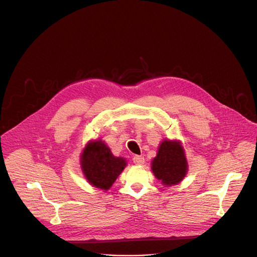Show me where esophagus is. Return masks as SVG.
Wrapping results in <instances>:
<instances>
[{
    "label": "esophagus",
    "mask_w": 257,
    "mask_h": 257,
    "mask_svg": "<svg viewBox=\"0 0 257 257\" xmlns=\"http://www.w3.org/2000/svg\"><path fill=\"white\" fill-rule=\"evenodd\" d=\"M133 162H134L135 164H138V165H142V164L145 163V158H144L143 156L135 155V156L133 157Z\"/></svg>",
    "instance_id": "esophagus-1"
}]
</instances>
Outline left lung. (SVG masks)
Here are the masks:
<instances>
[{
  "instance_id": "8db88e82",
  "label": "left lung",
  "mask_w": 257,
  "mask_h": 257,
  "mask_svg": "<svg viewBox=\"0 0 257 257\" xmlns=\"http://www.w3.org/2000/svg\"><path fill=\"white\" fill-rule=\"evenodd\" d=\"M153 174L165 186L179 184L188 172L184 149L178 141L164 140L152 161Z\"/></svg>"
}]
</instances>
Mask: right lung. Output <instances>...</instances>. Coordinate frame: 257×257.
I'll return each instance as SVG.
<instances>
[{"instance_id": "right-lung-1", "label": "right lung", "mask_w": 257, "mask_h": 257, "mask_svg": "<svg viewBox=\"0 0 257 257\" xmlns=\"http://www.w3.org/2000/svg\"><path fill=\"white\" fill-rule=\"evenodd\" d=\"M80 165L88 182L100 189L108 190L127 165L122 157H114L101 140L88 143L81 153Z\"/></svg>"}]
</instances>
